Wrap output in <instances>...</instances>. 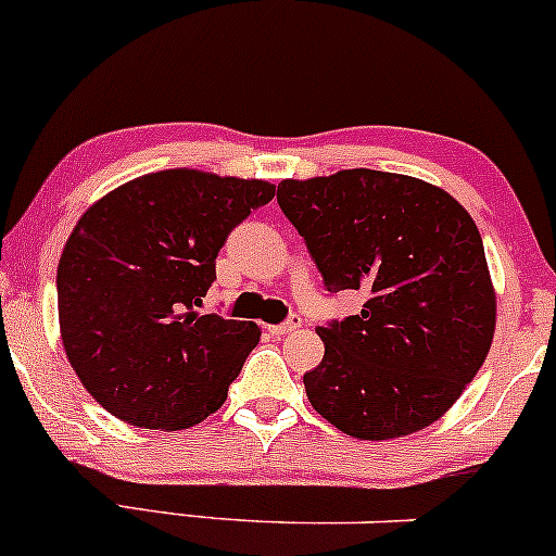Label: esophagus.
<instances>
[{
    "label": "esophagus",
    "mask_w": 556,
    "mask_h": 556,
    "mask_svg": "<svg viewBox=\"0 0 556 556\" xmlns=\"http://www.w3.org/2000/svg\"><path fill=\"white\" fill-rule=\"evenodd\" d=\"M301 316H290L288 321H282V325H271L268 327V332L271 334H277V338H282V334H290V332H295V329H301Z\"/></svg>",
    "instance_id": "esophagus-1"
}]
</instances>
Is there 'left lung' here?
<instances>
[{"label": "left lung", "mask_w": 556, "mask_h": 556, "mask_svg": "<svg viewBox=\"0 0 556 556\" xmlns=\"http://www.w3.org/2000/svg\"><path fill=\"white\" fill-rule=\"evenodd\" d=\"M277 200L327 290L367 292L362 314L316 329L325 358L303 375L311 406L358 441L438 422L496 332V290L472 216L446 189L371 168L285 179Z\"/></svg>", "instance_id": "8db88e82"}]
</instances>
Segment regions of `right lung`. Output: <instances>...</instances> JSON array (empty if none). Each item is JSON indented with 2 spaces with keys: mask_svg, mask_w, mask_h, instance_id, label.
Listing matches in <instances>:
<instances>
[{
  "mask_svg": "<svg viewBox=\"0 0 556 556\" xmlns=\"http://www.w3.org/2000/svg\"><path fill=\"white\" fill-rule=\"evenodd\" d=\"M274 192L264 179L168 168L115 187L76 222L58 266L60 338L121 422L187 430L227 401L261 327L200 308L227 235Z\"/></svg>",
  "mask_w": 556,
  "mask_h": 556,
  "instance_id": "1",
  "label": "right lung"
}]
</instances>
